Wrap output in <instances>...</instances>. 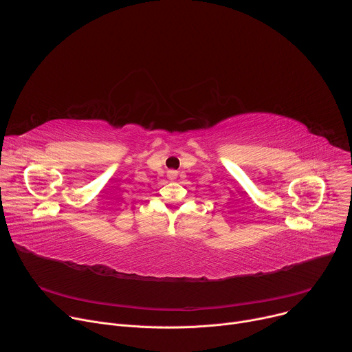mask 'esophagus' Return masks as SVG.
I'll return each mask as SVG.
<instances>
[{
  "label": "esophagus",
  "mask_w": 352,
  "mask_h": 352,
  "mask_svg": "<svg viewBox=\"0 0 352 352\" xmlns=\"http://www.w3.org/2000/svg\"><path fill=\"white\" fill-rule=\"evenodd\" d=\"M167 177H168L171 181H174V179H177L178 173H177V171H174V170H171V171H168V173H167Z\"/></svg>",
  "instance_id": "34e87169"
}]
</instances>
